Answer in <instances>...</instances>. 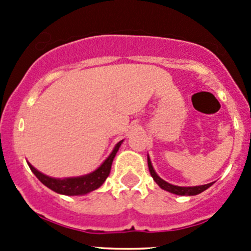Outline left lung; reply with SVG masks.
<instances>
[{
	"label": "left lung",
	"instance_id": "8db88e82",
	"mask_svg": "<svg viewBox=\"0 0 251 251\" xmlns=\"http://www.w3.org/2000/svg\"><path fill=\"white\" fill-rule=\"evenodd\" d=\"M148 168H149V173H151V177H153L154 181L160 186V188L165 189V191L170 192V193L177 194V196H197V194L201 193V192H204L205 189L209 188L210 186H212V183H207V184H203V186H196V187H179V186H174V184L168 183V182L164 181L163 178H160V177L156 175L155 171H154L149 156H148Z\"/></svg>",
	"mask_w": 251,
	"mask_h": 251
}]
</instances>
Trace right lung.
I'll return each instance as SVG.
<instances>
[{"instance_id": "right-lung-1", "label": "right lung", "mask_w": 251, "mask_h": 251, "mask_svg": "<svg viewBox=\"0 0 251 251\" xmlns=\"http://www.w3.org/2000/svg\"><path fill=\"white\" fill-rule=\"evenodd\" d=\"M123 141L119 142L115 146V148L113 149L111 154L105 159L104 163L100 166L96 171H93L92 174H88L86 176H80V177H70V178H52V177H48L46 175L41 174L40 171H37L36 169L32 165H30L29 168L31 169V171L34 173L35 176L48 187L50 189L54 191L55 193L64 194V196H81V194H87L90 192L95 191L98 187L102 186L104 183V181L107 179V177L109 176L110 169H111V163H113L114 158L116 155V151L120 148Z\"/></svg>"}]
</instances>
